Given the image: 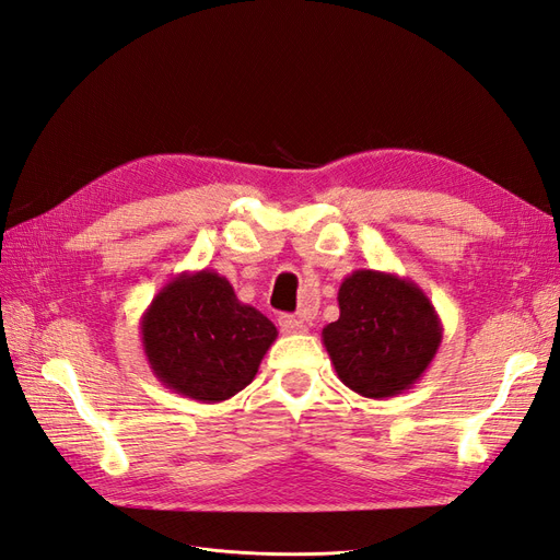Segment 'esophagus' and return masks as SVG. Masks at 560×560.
<instances>
[{"mask_svg":"<svg viewBox=\"0 0 560 560\" xmlns=\"http://www.w3.org/2000/svg\"><path fill=\"white\" fill-rule=\"evenodd\" d=\"M278 327L282 334H303L308 329V325L303 319L294 317V315H280L278 317Z\"/></svg>","mask_w":560,"mask_h":560,"instance_id":"esophagus-1","label":"esophagus"}]
</instances>
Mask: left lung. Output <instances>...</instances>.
Segmentation results:
<instances>
[{"label":"left lung","instance_id":"left-lung-1","mask_svg":"<svg viewBox=\"0 0 560 560\" xmlns=\"http://www.w3.org/2000/svg\"><path fill=\"white\" fill-rule=\"evenodd\" d=\"M336 322L322 329L336 376L352 393L387 399L406 393L432 364L444 327L420 287L360 268L338 287Z\"/></svg>","mask_w":560,"mask_h":560}]
</instances>
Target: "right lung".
I'll return each mask as SVG.
<instances>
[{
    "mask_svg": "<svg viewBox=\"0 0 560 560\" xmlns=\"http://www.w3.org/2000/svg\"><path fill=\"white\" fill-rule=\"evenodd\" d=\"M140 334L154 376L202 404L238 395L278 338L273 322L210 268L184 270L167 282L144 311Z\"/></svg>",
    "mask_w": 560,
    "mask_h": 560,
    "instance_id": "add662e5",
    "label": "right lung"
}]
</instances>
